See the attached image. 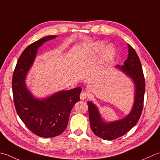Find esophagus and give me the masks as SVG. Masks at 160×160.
Listing matches in <instances>:
<instances>
[{
  "instance_id": "esophagus-1",
  "label": "esophagus",
  "mask_w": 160,
  "mask_h": 160,
  "mask_svg": "<svg viewBox=\"0 0 160 160\" xmlns=\"http://www.w3.org/2000/svg\"><path fill=\"white\" fill-rule=\"evenodd\" d=\"M87 93L84 92V91H82V92H81L80 95V99L82 100V101H84V100H85L87 98Z\"/></svg>"
}]
</instances>
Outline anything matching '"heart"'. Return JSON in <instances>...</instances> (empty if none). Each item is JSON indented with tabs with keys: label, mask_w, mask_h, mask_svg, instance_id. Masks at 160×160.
Masks as SVG:
<instances>
[{
	"label": "heart",
	"mask_w": 160,
	"mask_h": 160,
	"mask_svg": "<svg viewBox=\"0 0 160 160\" xmlns=\"http://www.w3.org/2000/svg\"><path fill=\"white\" fill-rule=\"evenodd\" d=\"M105 46V42L103 41H97L96 42L91 43L86 47L83 52L84 58H89L101 52ZM116 55V50L112 45H108L105 48L102 55V62L104 64H107L113 60Z\"/></svg>",
	"instance_id": "obj_1"
}]
</instances>
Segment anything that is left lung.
Masks as SVG:
<instances>
[{
	"label": "left lung",
	"instance_id": "8db88e82",
	"mask_svg": "<svg viewBox=\"0 0 160 160\" xmlns=\"http://www.w3.org/2000/svg\"><path fill=\"white\" fill-rule=\"evenodd\" d=\"M128 58L122 66L115 68L124 73L134 84V102L126 117L118 120L107 121L102 117L98 108L92 101L87 102L90 126L97 137L104 140H113L124 135L138 122L142 114L145 92V79L142 67L136 51L128 44Z\"/></svg>",
	"mask_w": 160,
	"mask_h": 160
}]
</instances>
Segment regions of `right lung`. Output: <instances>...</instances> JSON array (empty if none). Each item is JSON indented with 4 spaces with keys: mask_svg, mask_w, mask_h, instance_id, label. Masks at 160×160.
Segmentation results:
<instances>
[{
    "mask_svg": "<svg viewBox=\"0 0 160 160\" xmlns=\"http://www.w3.org/2000/svg\"><path fill=\"white\" fill-rule=\"evenodd\" d=\"M57 35L43 37L28 46L22 52L12 78V92L16 110L30 131L39 137L58 136L67 127L72 108L80 100L81 87L61 90L39 98L34 96L26 84V76L32 68L38 49Z\"/></svg>",
    "mask_w": 160,
    "mask_h": 160,
    "instance_id": "right-lung-1",
    "label": "right lung"
}]
</instances>
